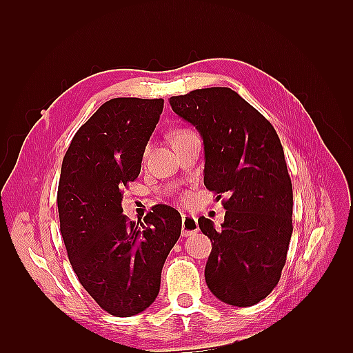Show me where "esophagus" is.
Instances as JSON below:
<instances>
[{"instance_id": "34e87169", "label": "esophagus", "mask_w": 353, "mask_h": 353, "mask_svg": "<svg viewBox=\"0 0 353 353\" xmlns=\"http://www.w3.org/2000/svg\"><path fill=\"white\" fill-rule=\"evenodd\" d=\"M199 231V222L194 216H190V215H183V236L188 237V236H193Z\"/></svg>"}]
</instances>
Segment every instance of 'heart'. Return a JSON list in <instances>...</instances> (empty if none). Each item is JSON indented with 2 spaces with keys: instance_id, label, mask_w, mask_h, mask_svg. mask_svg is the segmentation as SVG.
I'll return each instance as SVG.
<instances>
[{
  "instance_id": "1",
  "label": "heart",
  "mask_w": 353,
  "mask_h": 353,
  "mask_svg": "<svg viewBox=\"0 0 353 353\" xmlns=\"http://www.w3.org/2000/svg\"><path fill=\"white\" fill-rule=\"evenodd\" d=\"M185 131H187V130H179V131H175V132L172 134V137H174V135H176V134H181V132H185ZM185 200H187V197H185V196L181 197V201H185Z\"/></svg>"
}]
</instances>
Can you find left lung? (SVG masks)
Listing matches in <instances>:
<instances>
[{
	"label": "left lung",
	"instance_id": "1",
	"mask_svg": "<svg viewBox=\"0 0 353 353\" xmlns=\"http://www.w3.org/2000/svg\"><path fill=\"white\" fill-rule=\"evenodd\" d=\"M169 103L203 138L206 188L227 196L222 230L199 218L212 241L206 284L223 303L252 306L279 284L293 232V188L280 138L231 88L194 90Z\"/></svg>",
	"mask_w": 353,
	"mask_h": 353
}]
</instances>
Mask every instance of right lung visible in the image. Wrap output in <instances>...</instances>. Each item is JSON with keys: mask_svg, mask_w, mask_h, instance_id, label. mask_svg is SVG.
<instances>
[{"mask_svg": "<svg viewBox=\"0 0 353 353\" xmlns=\"http://www.w3.org/2000/svg\"><path fill=\"white\" fill-rule=\"evenodd\" d=\"M163 99L105 101L85 122L63 159L57 208L74 274L105 312L132 316L150 306L181 236L179 212L157 205L144 222L122 215V190L141 170Z\"/></svg>", "mask_w": 353, "mask_h": 353, "instance_id": "obj_1", "label": "right lung"}]
</instances>
